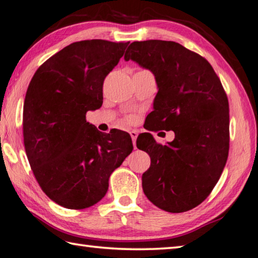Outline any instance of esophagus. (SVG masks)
Listing matches in <instances>:
<instances>
[{"instance_id":"34e87169","label":"esophagus","mask_w":258,"mask_h":258,"mask_svg":"<svg viewBox=\"0 0 258 258\" xmlns=\"http://www.w3.org/2000/svg\"><path fill=\"white\" fill-rule=\"evenodd\" d=\"M130 135H131V138H132L133 144H134V148L136 149V139H138V132H136V131H131V132H130Z\"/></svg>"}]
</instances>
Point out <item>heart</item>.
Returning a JSON list of instances; mask_svg holds the SVG:
<instances>
[{"instance_id": "obj_1", "label": "heart", "mask_w": 258, "mask_h": 258, "mask_svg": "<svg viewBox=\"0 0 258 258\" xmlns=\"http://www.w3.org/2000/svg\"><path fill=\"white\" fill-rule=\"evenodd\" d=\"M127 120H128V122H130V120H131V118H128V119H127Z\"/></svg>"}]
</instances>
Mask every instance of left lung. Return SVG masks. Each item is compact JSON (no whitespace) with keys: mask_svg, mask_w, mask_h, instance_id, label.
<instances>
[{"mask_svg":"<svg viewBox=\"0 0 258 258\" xmlns=\"http://www.w3.org/2000/svg\"><path fill=\"white\" fill-rule=\"evenodd\" d=\"M124 59L151 70L158 84L146 130L175 135L168 145L156 143L150 133L136 140V146L151 158L142 175L143 191L160 209L184 213L210 195L228 158L225 89L204 57L173 41H134Z\"/></svg>","mask_w":258,"mask_h":258,"instance_id":"8db88e82","label":"left lung"}]
</instances>
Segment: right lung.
I'll return each mask as SVG.
<instances>
[{
	"instance_id": "add662e5",
	"label": "right lung",
	"mask_w": 258,
	"mask_h": 258,
	"mask_svg": "<svg viewBox=\"0 0 258 258\" xmlns=\"http://www.w3.org/2000/svg\"><path fill=\"white\" fill-rule=\"evenodd\" d=\"M128 42L84 40L64 47L33 75L23 105V142L43 192L59 206L85 209L133 150L128 133L102 132L86 120L103 104V84Z\"/></svg>"
}]
</instances>
